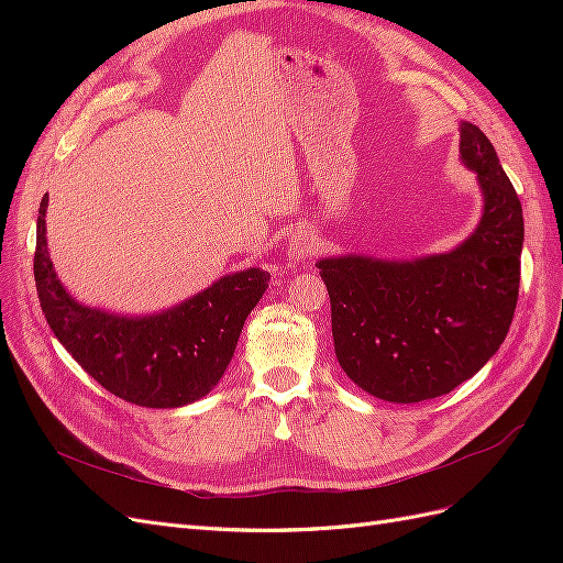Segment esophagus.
<instances>
[{"label": "esophagus", "instance_id": "esophagus-1", "mask_svg": "<svg viewBox=\"0 0 563 563\" xmlns=\"http://www.w3.org/2000/svg\"><path fill=\"white\" fill-rule=\"evenodd\" d=\"M314 255V234L308 230L296 232L291 240H288L286 249V261L291 265H305Z\"/></svg>", "mask_w": 563, "mask_h": 563}]
</instances>
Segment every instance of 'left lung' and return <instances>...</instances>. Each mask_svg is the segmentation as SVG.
<instances>
[{
  "label": "left lung",
  "mask_w": 563,
  "mask_h": 563,
  "mask_svg": "<svg viewBox=\"0 0 563 563\" xmlns=\"http://www.w3.org/2000/svg\"><path fill=\"white\" fill-rule=\"evenodd\" d=\"M460 162L476 174L484 199L465 242L408 261L362 253L317 261L338 362L376 399L416 404L449 395L482 371L512 323L521 201L496 147L470 122H460Z\"/></svg>",
  "instance_id": "1"
}]
</instances>
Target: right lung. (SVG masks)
Segmentation results:
<instances>
[{
  "label": "right lung",
  "instance_id": "right-lung-1",
  "mask_svg": "<svg viewBox=\"0 0 563 563\" xmlns=\"http://www.w3.org/2000/svg\"><path fill=\"white\" fill-rule=\"evenodd\" d=\"M48 195L40 203L35 282L42 312L73 360L114 397L147 408L192 404L223 378L269 275L261 267L220 277L174 308L117 314L84 305L60 284L46 244Z\"/></svg>",
  "mask_w": 563,
  "mask_h": 563
}]
</instances>
